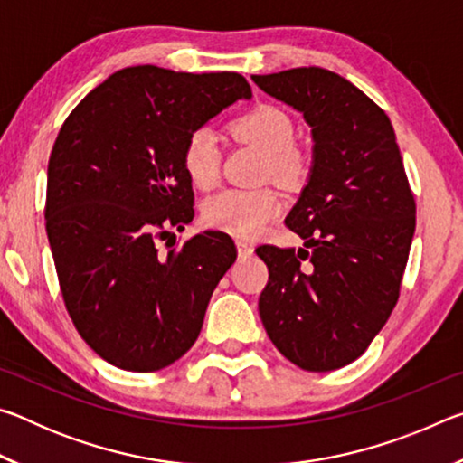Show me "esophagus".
Segmentation results:
<instances>
[{"mask_svg":"<svg viewBox=\"0 0 463 463\" xmlns=\"http://www.w3.org/2000/svg\"><path fill=\"white\" fill-rule=\"evenodd\" d=\"M237 249H239V257L241 260H247V257L253 255V245L247 241H237Z\"/></svg>","mask_w":463,"mask_h":463,"instance_id":"34e87169","label":"esophagus"}]
</instances>
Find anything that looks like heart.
I'll list each match as a JSON object with an SVG mask.
<instances>
[{"instance_id": "1", "label": "heart", "mask_w": 463, "mask_h": 463, "mask_svg": "<svg viewBox=\"0 0 463 463\" xmlns=\"http://www.w3.org/2000/svg\"><path fill=\"white\" fill-rule=\"evenodd\" d=\"M234 135L249 140L268 155V171L281 182H296L304 175L307 161L292 145L296 137L294 122L276 106H257L232 122ZM185 175L200 190H210L221 175L218 138L210 128H198L187 137L182 153ZM281 210L278 192L242 190L231 187L210 198L203 208V218L210 226L247 239L260 232Z\"/></svg>"}]
</instances>
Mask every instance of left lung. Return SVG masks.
<instances>
[{"label":"left lung","instance_id":"obj_1","mask_svg":"<svg viewBox=\"0 0 463 463\" xmlns=\"http://www.w3.org/2000/svg\"><path fill=\"white\" fill-rule=\"evenodd\" d=\"M310 127L307 185L286 216L304 249H257L269 269L260 317L279 354L331 372L370 347L401 294L414 206L390 118L354 83L320 67L253 75Z\"/></svg>","mask_w":463,"mask_h":463}]
</instances>
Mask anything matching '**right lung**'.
I'll use <instances>...</instances> for the list:
<instances>
[{
  "instance_id": "obj_1",
  "label": "right lung",
  "mask_w": 463,
  "mask_h": 463,
  "mask_svg": "<svg viewBox=\"0 0 463 463\" xmlns=\"http://www.w3.org/2000/svg\"><path fill=\"white\" fill-rule=\"evenodd\" d=\"M237 99H250L239 73L127 67L77 104L54 140L44 218L61 292L85 343L120 370L177 362L237 260L221 231L156 250V237L194 218L187 137Z\"/></svg>"
}]
</instances>
